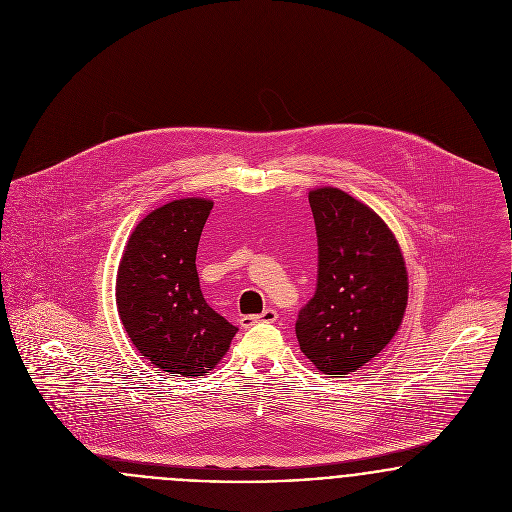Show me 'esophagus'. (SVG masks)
Masks as SVG:
<instances>
[{"label":"esophagus","mask_w":512,"mask_h":512,"mask_svg":"<svg viewBox=\"0 0 512 512\" xmlns=\"http://www.w3.org/2000/svg\"><path fill=\"white\" fill-rule=\"evenodd\" d=\"M276 319H278V311L268 307V309H264L258 315H244V317H240V327L248 329V327H252L256 323H274Z\"/></svg>","instance_id":"obj_1"}]
</instances>
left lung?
I'll return each instance as SVG.
<instances>
[{
    "instance_id": "left-lung-1",
    "label": "left lung",
    "mask_w": 512,
    "mask_h": 512,
    "mask_svg": "<svg viewBox=\"0 0 512 512\" xmlns=\"http://www.w3.org/2000/svg\"><path fill=\"white\" fill-rule=\"evenodd\" d=\"M317 230V286L299 309L301 353L325 374H351L398 331L408 274L390 228L345 191L309 193Z\"/></svg>"
}]
</instances>
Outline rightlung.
I'll return each mask as SVG.
<instances>
[{
    "label": "right lung",
    "instance_id": "1",
    "mask_svg": "<svg viewBox=\"0 0 512 512\" xmlns=\"http://www.w3.org/2000/svg\"><path fill=\"white\" fill-rule=\"evenodd\" d=\"M213 211L205 199L167 203L132 232L118 268L120 319L151 365L183 376L215 368L238 327L203 297L197 248Z\"/></svg>",
    "mask_w": 512,
    "mask_h": 512
}]
</instances>
